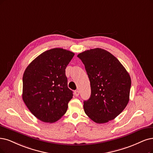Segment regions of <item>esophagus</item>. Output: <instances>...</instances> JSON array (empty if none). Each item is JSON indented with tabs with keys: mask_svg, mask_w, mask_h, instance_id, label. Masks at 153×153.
<instances>
[{
	"mask_svg": "<svg viewBox=\"0 0 153 153\" xmlns=\"http://www.w3.org/2000/svg\"><path fill=\"white\" fill-rule=\"evenodd\" d=\"M74 94L76 96V97H78V96L79 95V91L78 90H76L74 91Z\"/></svg>",
	"mask_w": 153,
	"mask_h": 153,
	"instance_id": "obj_1",
	"label": "esophagus"
}]
</instances>
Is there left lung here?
Wrapping results in <instances>:
<instances>
[{
    "mask_svg": "<svg viewBox=\"0 0 153 153\" xmlns=\"http://www.w3.org/2000/svg\"><path fill=\"white\" fill-rule=\"evenodd\" d=\"M85 66L91 93L84 101L86 114L94 122L114 120L129 101L131 79L115 56L104 49L94 48L77 55Z\"/></svg>",
    "mask_w": 153,
    "mask_h": 153,
    "instance_id": "8db88e82",
    "label": "left lung"
}]
</instances>
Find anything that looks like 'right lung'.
Returning a JSON list of instances; mask_svg holds the SVG:
<instances>
[{
    "label": "right lung",
    "instance_id": "obj_1",
    "mask_svg": "<svg viewBox=\"0 0 153 153\" xmlns=\"http://www.w3.org/2000/svg\"><path fill=\"white\" fill-rule=\"evenodd\" d=\"M74 53L56 48L45 51L29 64L22 77V100L31 114L44 122L59 120L67 110L72 91L65 69Z\"/></svg>",
    "mask_w": 153,
    "mask_h": 153
}]
</instances>
